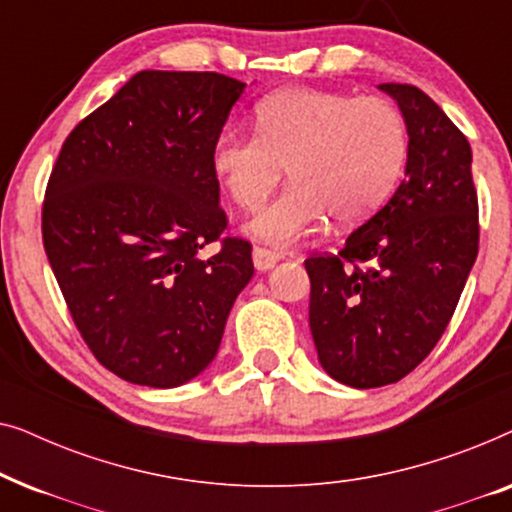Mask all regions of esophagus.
<instances>
[{
    "instance_id": "1",
    "label": "esophagus",
    "mask_w": 512,
    "mask_h": 512,
    "mask_svg": "<svg viewBox=\"0 0 512 512\" xmlns=\"http://www.w3.org/2000/svg\"><path fill=\"white\" fill-rule=\"evenodd\" d=\"M251 256H254V265L256 270H270L272 265H275L279 261V254L277 251H272L268 247H254V251H251Z\"/></svg>"
}]
</instances>
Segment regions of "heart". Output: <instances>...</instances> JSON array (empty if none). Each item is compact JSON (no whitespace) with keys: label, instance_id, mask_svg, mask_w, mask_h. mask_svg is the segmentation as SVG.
I'll list each match as a JSON object with an SVG mask.
<instances>
[{"label":"heart","instance_id":"heart-1","mask_svg":"<svg viewBox=\"0 0 512 512\" xmlns=\"http://www.w3.org/2000/svg\"><path fill=\"white\" fill-rule=\"evenodd\" d=\"M256 135L226 130L212 165L223 191L244 212L263 205L284 167L291 186L251 221L270 244H291L324 226L354 228L384 207L408 163L403 111L380 95L307 86L282 88L254 109Z\"/></svg>","mask_w":512,"mask_h":512}]
</instances>
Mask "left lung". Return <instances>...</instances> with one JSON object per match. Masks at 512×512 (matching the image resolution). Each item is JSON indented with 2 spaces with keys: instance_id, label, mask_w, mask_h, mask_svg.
Segmentation results:
<instances>
[{
  "instance_id": "1",
  "label": "left lung",
  "mask_w": 512,
  "mask_h": 512,
  "mask_svg": "<svg viewBox=\"0 0 512 512\" xmlns=\"http://www.w3.org/2000/svg\"><path fill=\"white\" fill-rule=\"evenodd\" d=\"M408 123L405 179L338 254L307 256L319 361L356 389L412 373L445 333L478 256L471 144L424 90L382 83Z\"/></svg>"
}]
</instances>
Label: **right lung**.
<instances>
[{"label": "right lung", "mask_w": 512, "mask_h": 512, "mask_svg": "<svg viewBox=\"0 0 512 512\" xmlns=\"http://www.w3.org/2000/svg\"><path fill=\"white\" fill-rule=\"evenodd\" d=\"M242 90L226 74L144 69L69 132L48 177L41 237L67 310L132 384L200 375L254 275L251 244L223 235L212 165Z\"/></svg>", "instance_id": "add662e5"}]
</instances>
